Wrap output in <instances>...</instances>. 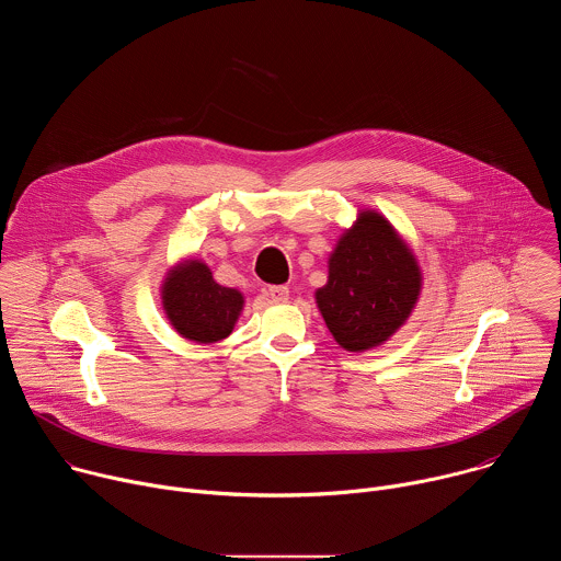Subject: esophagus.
Here are the masks:
<instances>
[{
  "label": "esophagus",
  "instance_id": "34e87169",
  "mask_svg": "<svg viewBox=\"0 0 561 561\" xmlns=\"http://www.w3.org/2000/svg\"><path fill=\"white\" fill-rule=\"evenodd\" d=\"M262 293H264L271 301H275V304L288 301V288H286V286H266Z\"/></svg>",
  "mask_w": 561,
  "mask_h": 561
}]
</instances>
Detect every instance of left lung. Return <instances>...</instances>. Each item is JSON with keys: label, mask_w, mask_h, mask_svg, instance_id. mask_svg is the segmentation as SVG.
<instances>
[{"label": "left lung", "mask_w": 561, "mask_h": 561, "mask_svg": "<svg viewBox=\"0 0 561 561\" xmlns=\"http://www.w3.org/2000/svg\"><path fill=\"white\" fill-rule=\"evenodd\" d=\"M420 290L422 273L404 239L379 213L364 210L340 237L314 299L335 342L362 353L407 322Z\"/></svg>", "instance_id": "left-lung-1"}]
</instances>
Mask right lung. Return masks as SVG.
Here are the masks:
<instances>
[{
	"label": "right lung",
	"mask_w": 561,
	"mask_h": 561,
	"mask_svg": "<svg viewBox=\"0 0 561 561\" xmlns=\"http://www.w3.org/2000/svg\"><path fill=\"white\" fill-rule=\"evenodd\" d=\"M162 301L173 329L199 344H215L232 333L244 297L234 288L219 286L204 262L188 260L169 273Z\"/></svg>",
	"instance_id": "obj_1"
}]
</instances>
